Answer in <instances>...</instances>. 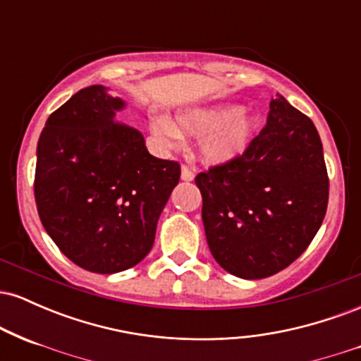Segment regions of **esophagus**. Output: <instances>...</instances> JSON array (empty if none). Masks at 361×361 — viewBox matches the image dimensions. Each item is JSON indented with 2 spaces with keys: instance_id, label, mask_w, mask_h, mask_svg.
I'll return each instance as SVG.
<instances>
[{
  "instance_id": "esophagus-1",
  "label": "esophagus",
  "mask_w": 361,
  "mask_h": 361,
  "mask_svg": "<svg viewBox=\"0 0 361 361\" xmlns=\"http://www.w3.org/2000/svg\"><path fill=\"white\" fill-rule=\"evenodd\" d=\"M193 178H195L193 169L186 166V164H183V166H181V180H183V181H192Z\"/></svg>"
}]
</instances>
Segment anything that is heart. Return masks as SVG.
<instances>
[{
  "label": "heart",
  "mask_w": 361,
  "mask_h": 361,
  "mask_svg": "<svg viewBox=\"0 0 361 361\" xmlns=\"http://www.w3.org/2000/svg\"><path fill=\"white\" fill-rule=\"evenodd\" d=\"M258 126L259 118L243 114L239 105H217L183 111L173 126L156 123L154 132L166 142H175L180 134L204 135L198 142L200 159L207 164H224L246 151Z\"/></svg>",
  "instance_id": "b5f03b06"
}]
</instances>
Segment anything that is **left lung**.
I'll list each match as a JSON object with an SVG mask.
<instances>
[{
	"label": "left lung",
	"mask_w": 361,
	"mask_h": 361,
	"mask_svg": "<svg viewBox=\"0 0 361 361\" xmlns=\"http://www.w3.org/2000/svg\"><path fill=\"white\" fill-rule=\"evenodd\" d=\"M210 252L226 271L258 280L307 250L324 221L329 178L321 137L281 94L241 156L198 173Z\"/></svg>",
	"instance_id": "1"
}]
</instances>
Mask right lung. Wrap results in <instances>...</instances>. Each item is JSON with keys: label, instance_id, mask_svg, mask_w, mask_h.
Masks as SVG:
<instances>
[{"label": "right lung", "instance_id": "right-lung-1", "mask_svg": "<svg viewBox=\"0 0 361 361\" xmlns=\"http://www.w3.org/2000/svg\"><path fill=\"white\" fill-rule=\"evenodd\" d=\"M123 106L102 85L82 88L51 114L37 144L44 229L73 263L103 275L146 258L181 175L180 163L149 154L142 134L115 118Z\"/></svg>", "mask_w": 361, "mask_h": 361}]
</instances>
